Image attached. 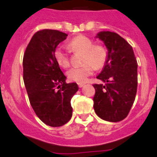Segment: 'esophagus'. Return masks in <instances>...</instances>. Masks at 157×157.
<instances>
[{"mask_svg":"<svg viewBox=\"0 0 157 157\" xmlns=\"http://www.w3.org/2000/svg\"><path fill=\"white\" fill-rule=\"evenodd\" d=\"M84 83H78V86L80 87V88H82V87L84 86Z\"/></svg>","mask_w":157,"mask_h":157,"instance_id":"1","label":"esophagus"}]
</instances>
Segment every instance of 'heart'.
Wrapping results in <instances>:
<instances>
[{"mask_svg":"<svg viewBox=\"0 0 157 157\" xmlns=\"http://www.w3.org/2000/svg\"><path fill=\"white\" fill-rule=\"evenodd\" d=\"M69 47L75 52L83 53L82 63L80 67L71 68L67 72L68 78L77 83H85L95 69H101L107 60V50L103 44L94 43L84 35H77L69 43ZM54 58L60 66L68 67L70 63L69 53L62 47H57L54 52Z\"/></svg>","mask_w":157,"mask_h":157,"instance_id":"obj_1","label":"heart"}]
</instances>
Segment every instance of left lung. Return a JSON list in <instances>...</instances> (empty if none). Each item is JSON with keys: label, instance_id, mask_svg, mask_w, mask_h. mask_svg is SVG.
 Segmentation results:
<instances>
[{"label": "left lung", "instance_id": "left-lung-1", "mask_svg": "<svg viewBox=\"0 0 157 157\" xmlns=\"http://www.w3.org/2000/svg\"><path fill=\"white\" fill-rule=\"evenodd\" d=\"M107 46V60L97 76L104 84H94L95 114L102 119L116 122L129 114L137 88V62L132 46L119 35L101 31L97 35Z\"/></svg>", "mask_w": 157, "mask_h": 157}]
</instances>
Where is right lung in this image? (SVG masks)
<instances>
[{"label":"right lung","mask_w":157,"mask_h":157,"mask_svg":"<svg viewBox=\"0 0 157 157\" xmlns=\"http://www.w3.org/2000/svg\"><path fill=\"white\" fill-rule=\"evenodd\" d=\"M67 35L57 30L37 31L23 58V77L29 101L39 119L47 126L67 123L73 114L71 99L78 91L77 83L67 84L54 56L57 46Z\"/></svg>","instance_id":"1"}]
</instances>
